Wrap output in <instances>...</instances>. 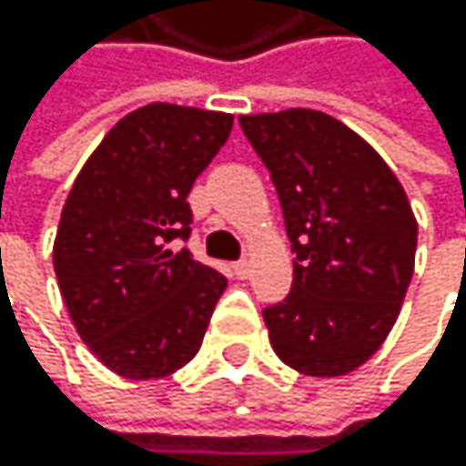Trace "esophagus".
<instances>
[{"mask_svg": "<svg viewBox=\"0 0 466 466\" xmlns=\"http://www.w3.org/2000/svg\"><path fill=\"white\" fill-rule=\"evenodd\" d=\"M231 271L238 274V279H246L251 274V265H248V259H238L235 265H231Z\"/></svg>", "mask_w": 466, "mask_h": 466, "instance_id": "34e87169", "label": "esophagus"}]
</instances>
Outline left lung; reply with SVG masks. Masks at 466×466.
<instances>
[{"instance_id":"left-lung-1","label":"left lung","mask_w":466,"mask_h":466,"mask_svg":"<svg viewBox=\"0 0 466 466\" xmlns=\"http://www.w3.org/2000/svg\"><path fill=\"white\" fill-rule=\"evenodd\" d=\"M271 173L296 254L290 293L268 304L274 352L310 378L366 363L414 277L417 220L389 165L344 122L310 108L240 116Z\"/></svg>"}]
</instances>
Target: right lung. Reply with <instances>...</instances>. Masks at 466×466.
I'll return each mask as SVG.
<instances>
[{
  "label": "right lung",
  "mask_w": 466,
  "mask_h": 466,
  "mask_svg": "<svg viewBox=\"0 0 466 466\" xmlns=\"http://www.w3.org/2000/svg\"><path fill=\"white\" fill-rule=\"evenodd\" d=\"M228 131L231 114L150 103L72 184L52 248L58 288L83 344L122 378H165L201 350L226 277L176 243L192 235L187 195Z\"/></svg>",
  "instance_id": "1"
}]
</instances>
